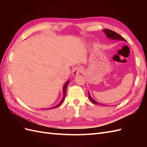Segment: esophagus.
Segmentation results:
<instances>
[{
	"label": "esophagus",
	"mask_w": 147,
	"mask_h": 147,
	"mask_svg": "<svg viewBox=\"0 0 147 147\" xmlns=\"http://www.w3.org/2000/svg\"><path fill=\"white\" fill-rule=\"evenodd\" d=\"M81 72H82V69L80 67H76L73 69V71H72V74H73V76H76L78 75H79L81 73Z\"/></svg>",
	"instance_id": "34e87169"
}]
</instances>
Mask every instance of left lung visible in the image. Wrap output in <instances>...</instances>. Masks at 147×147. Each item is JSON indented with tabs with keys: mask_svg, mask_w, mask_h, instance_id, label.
<instances>
[{
	"mask_svg": "<svg viewBox=\"0 0 147 147\" xmlns=\"http://www.w3.org/2000/svg\"><path fill=\"white\" fill-rule=\"evenodd\" d=\"M103 32H104L106 36H107L108 38H110L111 40H123V41H126V40L124 39L123 36H121L120 35H119L118 33L114 32V31H112L111 30H108V29H105L103 30ZM88 98L93 104H96V105H103L100 104V103L96 102L93 98H92L91 95H90V92H88Z\"/></svg>",
	"mask_w": 147,
	"mask_h": 147,
	"instance_id": "8db88e82",
	"label": "left lung"
}]
</instances>
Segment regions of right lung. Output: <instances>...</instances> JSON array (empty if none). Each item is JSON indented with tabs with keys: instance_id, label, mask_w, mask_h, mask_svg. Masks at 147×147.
<instances>
[{
	"instance_id": "1",
	"label": "right lung",
	"mask_w": 147,
	"mask_h": 147,
	"mask_svg": "<svg viewBox=\"0 0 147 147\" xmlns=\"http://www.w3.org/2000/svg\"><path fill=\"white\" fill-rule=\"evenodd\" d=\"M69 81H67V82L64 84L63 88H62V92H63V97H62V100H61V102H59L57 105H56L55 106H54V107H51V108H47V109H45L46 110H48V109H55V108H57V107H59V106H60V105H61V104H62V102H64V99H65V95H66V89H67V86H68V85H69Z\"/></svg>"
}]
</instances>
